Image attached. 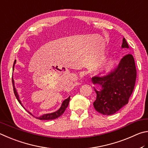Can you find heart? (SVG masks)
<instances>
[{"label": "heart", "mask_w": 148, "mask_h": 148, "mask_svg": "<svg viewBox=\"0 0 148 148\" xmlns=\"http://www.w3.org/2000/svg\"><path fill=\"white\" fill-rule=\"evenodd\" d=\"M119 62L117 58L115 57H112L109 60H108L107 62L104 64V66L102 67L101 69V73L103 75H107L111 73L113 71H114L115 69L117 67Z\"/></svg>", "instance_id": "obj_1"}]
</instances>
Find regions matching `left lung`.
I'll use <instances>...</instances> for the list:
<instances>
[{
  "mask_svg": "<svg viewBox=\"0 0 148 148\" xmlns=\"http://www.w3.org/2000/svg\"><path fill=\"white\" fill-rule=\"evenodd\" d=\"M122 48L129 49L128 43L123 38ZM136 78L134 58L129 54L123 56L118 67L111 73L104 77L92 78V83L99 88H94L97 97L94 107L103 115H112L128 103L133 92Z\"/></svg>",
  "mask_w": 148,
  "mask_h": 148,
  "instance_id": "obj_1",
  "label": "left lung"
}]
</instances>
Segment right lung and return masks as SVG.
<instances>
[{
  "label": "right lung",
  "instance_id": "right-lung-1",
  "mask_svg": "<svg viewBox=\"0 0 148 148\" xmlns=\"http://www.w3.org/2000/svg\"><path fill=\"white\" fill-rule=\"evenodd\" d=\"M15 63H16V60H15L14 63V66H13V71L14 70V66L15 65ZM12 84H13V87H14V94L15 95V97H16L19 103L21 104V105L22 106V107L25 108V109L27 111V112L31 114L32 116V114L29 111L27 110L26 108L23 107V105L22 104L21 101V100L19 99V94H18V93L17 92V90L15 88V84H14V80L13 79V77H12ZM69 100H70V96L67 98L66 99L64 100V101L62 102V105L61 107H60L59 109L58 110L55 111V112H52V113H48V114H43L42 116H40V117H36L37 119H39V120H54V119H56L57 118H58L61 115L63 114V113L65 112V110H66V108L67 107V106H68L69 104Z\"/></svg>",
  "mask_w": 148,
  "mask_h": 148
}]
</instances>
